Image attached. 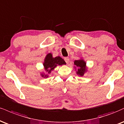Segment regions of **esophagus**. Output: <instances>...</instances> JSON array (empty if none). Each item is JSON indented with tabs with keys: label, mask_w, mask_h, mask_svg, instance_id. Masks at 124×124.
<instances>
[{
	"label": "esophagus",
	"mask_w": 124,
	"mask_h": 124,
	"mask_svg": "<svg viewBox=\"0 0 124 124\" xmlns=\"http://www.w3.org/2000/svg\"><path fill=\"white\" fill-rule=\"evenodd\" d=\"M64 59H65V62H66V63H69V58L68 57H65L64 58Z\"/></svg>",
	"instance_id": "obj_1"
}]
</instances>
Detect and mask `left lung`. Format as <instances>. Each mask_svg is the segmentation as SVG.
<instances>
[{
	"mask_svg": "<svg viewBox=\"0 0 124 124\" xmlns=\"http://www.w3.org/2000/svg\"><path fill=\"white\" fill-rule=\"evenodd\" d=\"M74 65H75V68L77 67L76 73L79 76H83L85 73L87 71V68L86 66V62L83 59L76 60L74 62Z\"/></svg>",
	"mask_w": 124,
	"mask_h": 124,
	"instance_id": "1",
	"label": "left lung"
}]
</instances>
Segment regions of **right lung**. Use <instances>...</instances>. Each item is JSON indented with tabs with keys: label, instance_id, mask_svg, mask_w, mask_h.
Wrapping results in <instances>:
<instances>
[{
	"label": "right lung",
	"instance_id": "add662e5",
	"mask_svg": "<svg viewBox=\"0 0 124 124\" xmlns=\"http://www.w3.org/2000/svg\"><path fill=\"white\" fill-rule=\"evenodd\" d=\"M66 65V62L60 56L54 58L51 53L48 54L43 62V66L45 70V72L41 73V76L44 78H47L49 76L48 74L51 73V71L53 70L58 65Z\"/></svg>",
	"mask_w": 124,
	"mask_h": 124
}]
</instances>
